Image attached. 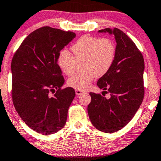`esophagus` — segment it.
Masks as SVG:
<instances>
[{
    "mask_svg": "<svg viewBox=\"0 0 161 161\" xmlns=\"http://www.w3.org/2000/svg\"><path fill=\"white\" fill-rule=\"evenodd\" d=\"M75 92H76V96H80V95H81V93H83V91H81V90H76Z\"/></svg>",
    "mask_w": 161,
    "mask_h": 161,
    "instance_id": "obj_1",
    "label": "esophagus"
}]
</instances>
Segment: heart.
Masks as SVG:
<instances>
[{
  "label": "heart",
  "instance_id": "b5f03b06",
  "mask_svg": "<svg viewBox=\"0 0 161 161\" xmlns=\"http://www.w3.org/2000/svg\"><path fill=\"white\" fill-rule=\"evenodd\" d=\"M74 58L67 51L61 52L58 65L63 74L73 73L76 63L82 71L68 80V85L74 89L84 90L89 87L96 76H103L112 68L116 56V45L108 38H96L83 36L71 47Z\"/></svg>",
  "mask_w": 161,
  "mask_h": 161
}]
</instances>
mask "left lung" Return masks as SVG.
<instances>
[{
    "label": "left lung",
    "mask_w": 161,
    "mask_h": 161,
    "mask_svg": "<svg viewBox=\"0 0 161 161\" xmlns=\"http://www.w3.org/2000/svg\"><path fill=\"white\" fill-rule=\"evenodd\" d=\"M98 33L113 35L117 44L112 68L97 82L103 90L102 94L108 91L110 98L90 92L91 102L87 112L95 128L102 132L114 133L132 119L143 101L144 61L134 42L119 29L106 28Z\"/></svg>",
    "instance_id": "1"
}]
</instances>
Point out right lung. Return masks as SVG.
<instances>
[{
    "label": "right lung",
    "mask_w": 161,
    "mask_h": 161,
    "mask_svg": "<svg viewBox=\"0 0 161 161\" xmlns=\"http://www.w3.org/2000/svg\"><path fill=\"white\" fill-rule=\"evenodd\" d=\"M75 37L73 32L43 27L27 36L12 58L14 106L24 123L40 134H53L66 123L75 91L61 90L65 81L57 61L60 51Z\"/></svg>",
    "instance_id": "add662e5"
}]
</instances>
